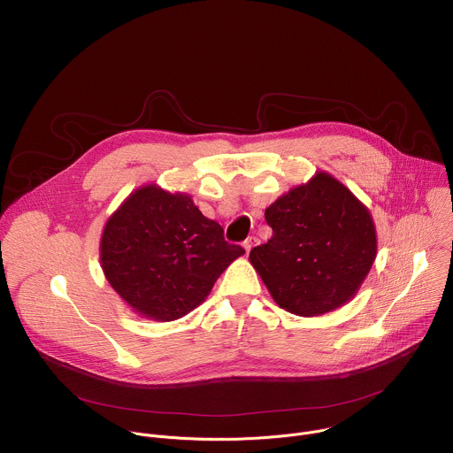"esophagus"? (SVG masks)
<instances>
[{
	"instance_id": "34e87169",
	"label": "esophagus",
	"mask_w": 453,
	"mask_h": 453,
	"mask_svg": "<svg viewBox=\"0 0 453 453\" xmlns=\"http://www.w3.org/2000/svg\"><path fill=\"white\" fill-rule=\"evenodd\" d=\"M256 242H257V238H256V236H249V238L243 242V249H245V252H249V250L256 245Z\"/></svg>"
}]
</instances>
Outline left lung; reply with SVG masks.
Returning a JSON list of instances; mask_svg holds the SVG:
<instances>
[{
    "label": "left lung",
    "instance_id": "8db88e82",
    "mask_svg": "<svg viewBox=\"0 0 453 453\" xmlns=\"http://www.w3.org/2000/svg\"><path fill=\"white\" fill-rule=\"evenodd\" d=\"M265 220L273 236L249 260L281 308L313 317L353 299L376 257V229L342 182L317 172L273 203Z\"/></svg>",
    "mask_w": 453,
    "mask_h": 453
}]
</instances>
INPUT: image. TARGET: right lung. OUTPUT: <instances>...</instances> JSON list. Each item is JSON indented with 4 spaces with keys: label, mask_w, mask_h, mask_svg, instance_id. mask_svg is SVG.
Masks as SVG:
<instances>
[{
    "label": "right lung",
    "mask_w": 453,
    "mask_h": 453,
    "mask_svg": "<svg viewBox=\"0 0 453 453\" xmlns=\"http://www.w3.org/2000/svg\"><path fill=\"white\" fill-rule=\"evenodd\" d=\"M245 250L224 240L186 193L147 184L109 217L100 262L109 285L136 313L175 320L197 308Z\"/></svg>",
    "instance_id": "1"
}]
</instances>
